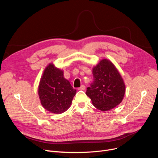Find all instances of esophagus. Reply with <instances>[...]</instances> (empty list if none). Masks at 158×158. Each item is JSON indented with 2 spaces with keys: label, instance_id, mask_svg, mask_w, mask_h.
Masks as SVG:
<instances>
[{
  "label": "esophagus",
  "instance_id": "1",
  "mask_svg": "<svg viewBox=\"0 0 158 158\" xmlns=\"http://www.w3.org/2000/svg\"><path fill=\"white\" fill-rule=\"evenodd\" d=\"M85 89H86V87H85V85H81V87L78 88L79 90H85Z\"/></svg>",
  "mask_w": 158,
  "mask_h": 158
}]
</instances>
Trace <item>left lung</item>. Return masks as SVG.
<instances>
[{
	"mask_svg": "<svg viewBox=\"0 0 158 158\" xmlns=\"http://www.w3.org/2000/svg\"><path fill=\"white\" fill-rule=\"evenodd\" d=\"M94 81L86 94L93 105L102 111L113 109L122 101L126 92L123 78L114 64L102 59L92 69Z\"/></svg>",
	"mask_w": 158,
	"mask_h": 158,
	"instance_id": "left-lung-1",
	"label": "left lung"
}]
</instances>
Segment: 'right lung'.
<instances>
[{
	"instance_id": "add662e5",
	"label": "right lung",
	"mask_w": 158,
	"mask_h": 158,
	"mask_svg": "<svg viewBox=\"0 0 158 158\" xmlns=\"http://www.w3.org/2000/svg\"><path fill=\"white\" fill-rule=\"evenodd\" d=\"M63 70L49 63L41 77L38 95L41 104L48 111L63 113L71 106L76 89L64 77Z\"/></svg>"
}]
</instances>
